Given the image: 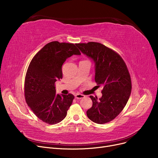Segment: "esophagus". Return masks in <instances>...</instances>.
Here are the masks:
<instances>
[{"label": "esophagus", "instance_id": "esophagus-1", "mask_svg": "<svg viewBox=\"0 0 158 158\" xmlns=\"http://www.w3.org/2000/svg\"><path fill=\"white\" fill-rule=\"evenodd\" d=\"M85 96L84 95H82V94H76L75 95V98H76V99H82V98H84Z\"/></svg>", "mask_w": 158, "mask_h": 158}]
</instances>
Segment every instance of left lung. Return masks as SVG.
Returning <instances> with one entry per match:
<instances>
[{"label": "left lung", "instance_id": "8db88e82", "mask_svg": "<svg viewBox=\"0 0 158 158\" xmlns=\"http://www.w3.org/2000/svg\"><path fill=\"white\" fill-rule=\"evenodd\" d=\"M95 63V81L102 86V96L90 95L93 105L87 116L93 122L111 121L125 107L131 93V76L125 61L117 52L97 42L76 45Z\"/></svg>", "mask_w": 158, "mask_h": 158}]
</instances>
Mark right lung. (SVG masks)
<instances>
[{"mask_svg": "<svg viewBox=\"0 0 158 158\" xmlns=\"http://www.w3.org/2000/svg\"><path fill=\"white\" fill-rule=\"evenodd\" d=\"M73 55H80L73 44L52 41L32 59L26 75L24 92L27 106L42 121L55 125L66 117L74 96L56 94L55 83L63 78L62 66Z\"/></svg>", "mask_w": 158, "mask_h": 158, "instance_id": "right-lung-1", "label": "right lung"}]
</instances>
